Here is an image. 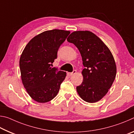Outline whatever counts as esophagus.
Returning a JSON list of instances; mask_svg holds the SVG:
<instances>
[{"mask_svg":"<svg viewBox=\"0 0 134 134\" xmlns=\"http://www.w3.org/2000/svg\"><path fill=\"white\" fill-rule=\"evenodd\" d=\"M76 70H74L71 72H67V75L69 76H71L73 75V74H76Z\"/></svg>","mask_w":134,"mask_h":134,"instance_id":"obj_1","label":"esophagus"}]
</instances>
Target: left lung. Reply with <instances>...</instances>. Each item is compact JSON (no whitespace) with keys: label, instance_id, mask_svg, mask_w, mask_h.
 Here are the masks:
<instances>
[{"label":"left lung","instance_id":"obj_1","mask_svg":"<svg viewBox=\"0 0 134 134\" xmlns=\"http://www.w3.org/2000/svg\"><path fill=\"white\" fill-rule=\"evenodd\" d=\"M67 40L78 48L85 67L83 82L76 87L78 94L87 102H96L107 93L116 77L112 54L102 41L90 31L73 32Z\"/></svg>","mask_w":134,"mask_h":134}]
</instances>
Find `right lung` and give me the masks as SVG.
I'll return each mask as SVG.
<instances>
[{
  "label": "right lung",
  "instance_id": "right-lung-1",
  "mask_svg": "<svg viewBox=\"0 0 134 134\" xmlns=\"http://www.w3.org/2000/svg\"><path fill=\"white\" fill-rule=\"evenodd\" d=\"M70 33L62 29L45 31L34 37L22 52L19 60L22 83L36 102H48L58 94L66 72L51 65Z\"/></svg>",
  "mask_w": 134,
  "mask_h": 134
}]
</instances>
